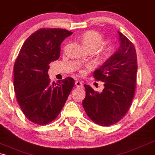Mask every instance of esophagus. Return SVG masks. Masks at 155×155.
<instances>
[{"label":"esophagus","mask_w":155,"mask_h":155,"mask_svg":"<svg viewBox=\"0 0 155 155\" xmlns=\"http://www.w3.org/2000/svg\"><path fill=\"white\" fill-rule=\"evenodd\" d=\"M75 86L77 87H82V82L79 81V80H78V81H75Z\"/></svg>","instance_id":"1"}]
</instances>
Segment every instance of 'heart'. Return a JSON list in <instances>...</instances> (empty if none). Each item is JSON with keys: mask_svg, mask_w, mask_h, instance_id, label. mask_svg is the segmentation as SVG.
<instances>
[{"mask_svg": "<svg viewBox=\"0 0 155 155\" xmlns=\"http://www.w3.org/2000/svg\"><path fill=\"white\" fill-rule=\"evenodd\" d=\"M82 42L84 47L88 51L94 52L104 44V39L102 36L97 31H88L82 35ZM114 48L111 46H107L101 48L99 52V58L101 61H104L109 59L113 54ZM83 70L80 71V73L83 74Z\"/></svg>", "mask_w": 155, "mask_h": 155, "instance_id": "1", "label": "heart"}]
</instances>
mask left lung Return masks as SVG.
<instances>
[{
    "instance_id": "left-lung-1",
    "label": "left lung",
    "mask_w": 155,
    "mask_h": 155,
    "mask_svg": "<svg viewBox=\"0 0 155 155\" xmlns=\"http://www.w3.org/2000/svg\"><path fill=\"white\" fill-rule=\"evenodd\" d=\"M117 51L96 70L93 76L104 82L102 92L84 84L82 106L87 115L99 126H109L122 119L130 109L135 92L137 60L133 44L121 32Z\"/></svg>"
}]
</instances>
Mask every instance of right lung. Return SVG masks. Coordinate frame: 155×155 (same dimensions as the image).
<instances>
[{"mask_svg":"<svg viewBox=\"0 0 155 155\" xmlns=\"http://www.w3.org/2000/svg\"><path fill=\"white\" fill-rule=\"evenodd\" d=\"M73 32L42 28L29 36L15 61L14 90L20 109L34 124L46 125L59 115L75 84L72 78L51 82L48 71L61 55V44Z\"/></svg>","mask_w":155,"mask_h":155,"instance_id":"add662e5","label":"right lung"}]
</instances>
